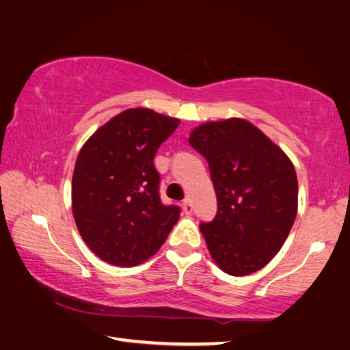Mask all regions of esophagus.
Instances as JSON below:
<instances>
[{
	"instance_id": "obj_1",
	"label": "esophagus",
	"mask_w": 350,
	"mask_h": 350,
	"mask_svg": "<svg viewBox=\"0 0 350 350\" xmlns=\"http://www.w3.org/2000/svg\"><path fill=\"white\" fill-rule=\"evenodd\" d=\"M183 211H185L186 213L193 212V206H192L191 198H185V201H183Z\"/></svg>"
}]
</instances>
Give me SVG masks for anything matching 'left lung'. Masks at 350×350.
Segmentation results:
<instances>
[{
    "label": "left lung",
    "instance_id": "left-lung-1",
    "mask_svg": "<svg viewBox=\"0 0 350 350\" xmlns=\"http://www.w3.org/2000/svg\"><path fill=\"white\" fill-rule=\"evenodd\" d=\"M189 143L209 163L218 211L200 230L223 272L243 277L280 252L298 209L295 167L258 127L241 118L204 122Z\"/></svg>",
    "mask_w": 350,
    "mask_h": 350
}]
</instances>
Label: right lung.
<instances>
[{"mask_svg":"<svg viewBox=\"0 0 350 350\" xmlns=\"http://www.w3.org/2000/svg\"><path fill=\"white\" fill-rule=\"evenodd\" d=\"M180 120L150 109H127L85 141L72 178V211L79 235L103 261L137 266L158 252L180 218L163 204L158 147Z\"/></svg>","mask_w":350,"mask_h":350,"instance_id":"obj_1","label":"right lung"}]
</instances>
